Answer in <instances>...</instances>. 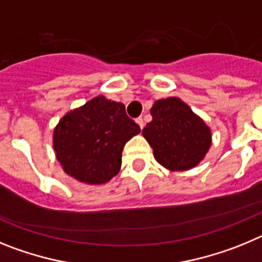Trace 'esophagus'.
<instances>
[{
  "mask_svg": "<svg viewBox=\"0 0 262 262\" xmlns=\"http://www.w3.org/2000/svg\"><path fill=\"white\" fill-rule=\"evenodd\" d=\"M136 123H138L139 127H140V128L143 129V127H144V120H143L142 117L138 118V119H136Z\"/></svg>",
  "mask_w": 262,
  "mask_h": 262,
  "instance_id": "34e87169",
  "label": "esophagus"
}]
</instances>
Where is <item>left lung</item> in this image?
<instances>
[{
	"label": "left lung",
	"instance_id": "1",
	"mask_svg": "<svg viewBox=\"0 0 262 262\" xmlns=\"http://www.w3.org/2000/svg\"><path fill=\"white\" fill-rule=\"evenodd\" d=\"M151 115L142 134L157 163L169 170H187L202 161L211 145V131L186 103L177 97L159 99Z\"/></svg>",
	"mask_w": 262,
	"mask_h": 262
}]
</instances>
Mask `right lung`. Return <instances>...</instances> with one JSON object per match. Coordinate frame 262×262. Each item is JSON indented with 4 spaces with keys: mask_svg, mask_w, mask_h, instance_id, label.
<instances>
[{
    "mask_svg": "<svg viewBox=\"0 0 262 262\" xmlns=\"http://www.w3.org/2000/svg\"><path fill=\"white\" fill-rule=\"evenodd\" d=\"M139 133L123 103L98 96L60 119L53 129V149L67 174L101 185L118 174L124 144Z\"/></svg>",
    "mask_w": 262,
    "mask_h": 262,
    "instance_id": "add662e5",
    "label": "right lung"
}]
</instances>
